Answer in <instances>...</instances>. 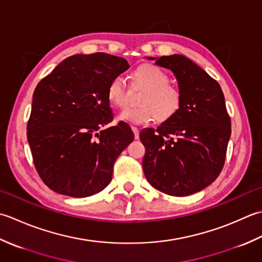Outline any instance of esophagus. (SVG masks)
Returning a JSON list of instances; mask_svg holds the SVG:
<instances>
[{"mask_svg":"<svg viewBox=\"0 0 262 262\" xmlns=\"http://www.w3.org/2000/svg\"><path fill=\"white\" fill-rule=\"evenodd\" d=\"M131 129L133 131V133H135V138L136 139H139V129L137 126H131Z\"/></svg>","mask_w":262,"mask_h":262,"instance_id":"obj_1","label":"esophagus"}]
</instances>
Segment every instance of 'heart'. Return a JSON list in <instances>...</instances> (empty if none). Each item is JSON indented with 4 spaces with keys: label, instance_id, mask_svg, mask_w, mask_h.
<instances>
[{
    "label": "heart",
    "instance_id": "1",
    "mask_svg": "<svg viewBox=\"0 0 262 262\" xmlns=\"http://www.w3.org/2000/svg\"><path fill=\"white\" fill-rule=\"evenodd\" d=\"M132 84L145 88L139 107L127 108L119 115V120L135 124H145L152 121L166 122L178 113L181 105L180 90L169 84V77L162 68L151 63L139 66L131 73ZM107 98L117 108H124L129 103V93L124 80L114 78L107 87Z\"/></svg>",
    "mask_w": 262,
    "mask_h": 262
}]
</instances>
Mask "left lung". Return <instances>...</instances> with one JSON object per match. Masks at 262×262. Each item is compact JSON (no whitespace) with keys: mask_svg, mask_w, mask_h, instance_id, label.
I'll list each match as a JSON object with an SVG mask.
<instances>
[{"mask_svg":"<svg viewBox=\"0 0 262 262\" xmlns=\"http://www.w3.org/2000/svg\"><path fill=\"white\" fill-rule=\"evenodd\" d=\"M173 72L181 105L172 119L143 129L142 168L155 189L185 196L210 185L220 175L231 138V119L222 88L184 55L147 57Z\"/></svg>","mask_w":262,"mask_h":262,"instance_id":"left-lung-1","label":"left lung"}]
</instances>
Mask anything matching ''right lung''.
<instances>
[{
  "label": "right lung",
  "mask_w": 262,
  "mask_h": 262,
  "mask_svg": "<svg viewBox=\"0 0 262 262\" xmlns=\"http://www.w3.org/2000/svg\"><path fill=\"white\" fill-rule=\"evenodd\" d=\"M129 68L106 53L77 54L37 84L27 139L37 172L56 193L84 198L111 183L116 158L135 135L124 122L106 126L113 121L107 87Z\"/></svg>",
  "instance_id": "1"
}]
</instances>
